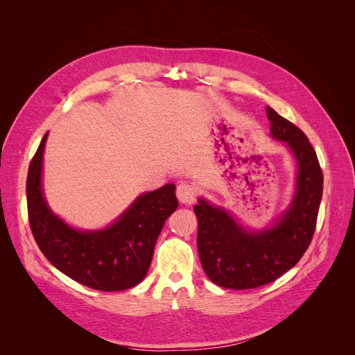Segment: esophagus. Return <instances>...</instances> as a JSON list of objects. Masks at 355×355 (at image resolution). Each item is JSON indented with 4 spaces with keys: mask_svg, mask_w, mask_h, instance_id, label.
<instances>
[{
    "mask_svg": "<svg viewBox=\"0 0 355 355\" xmlns=\"http://www.w3.org/2000/svg\"><path fill=\"white\" fill-rule=\"evenodd\" d=\"M196 196H197L196 188L189 185V184H187V182H182V184H179L178 188H176V197L182 204L194 202Z\"/></svg>",
    "mask_w": 355,
    "mask_h": 355,
    "instance_id": "1",
    "label": "esophagus"
}]
</instances>
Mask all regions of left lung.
<instances>
[{
  "label": "left lung",
  "instance_id": "1",
  "mask_svg": "<svg viewBox=\"0 0 355 355\" xmlns=\"http://www.w3.org/2000/svg\"><path fill=\"white\" fill-rule=\"evenodd\" d=\"M271 137L287 145L297 164L296 189L287 210L270 228H243L227 210L198 198L197 247L204 272L225 288H254L293 268L313 240L323 196V171L305 133L266 106Z\"/></svg>",
  "mask_w": 355,
  "mask_h": 355
}]
</instances>
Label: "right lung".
Wrapping results in <instances>:
<instances>
[{"label":"right lung","instance_id":"right-lung-1","mask_svg":"<svg viewBox=\"0 0 355 355\" xmlns=\"http://www.w3.org/2000/svg\"><path fill=\"white\" fill-rule=\"evenodd\" d=\"M44 135L26 179L28 216L34 239L49 262L72 280L102 292H120L141 283L153 261L166 219L178 209L176 187L167 184L139 196L110 227L75 230L51 211L42 194Z\"/></svg>","mask_w":355,"mask_h":355}]
</instances>
